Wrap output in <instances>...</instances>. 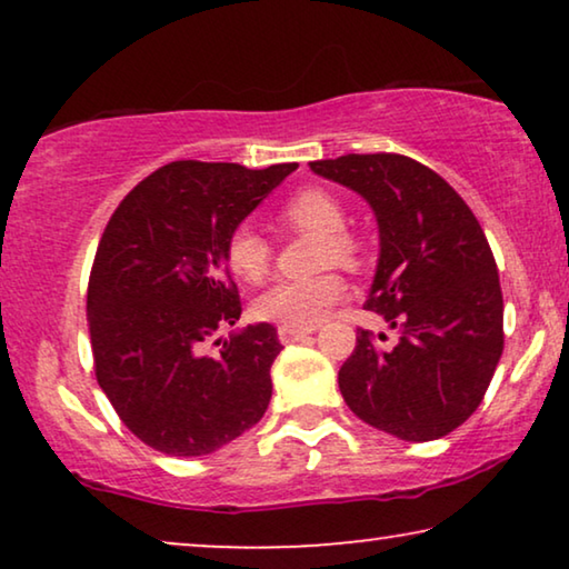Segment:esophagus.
I'll list each match as a JSON object with an SVG mask.
<instances>
[{"label": "esophagus", "mask_w": 569, "mask_h": 569, "mask_svg": "<svg viewBox=\"0 0 569 569\" xmlns=\"http://www.w3.org/2000/svg\"><path fill=\"white\" fill-rule=\"evenodd\" d=\"M277 333H279V341H282V345H292V341H302L308 337V333H313V329H295V326H279Z\"/></svg>", "instance_id": "1"}]
</instances>
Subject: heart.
<instances>
[{
    "label": "heart",
    "mask_w": 569,
    "mask_h": 569,
    "mask_svg": "<svg viewBox=\"0 0 569 569\" xmlns=\"http://www.w3.org/2000/svg\"><path fill=\"white\" fill-rule=\"evenodd\" d=\"M282 220L290 228L318 236L316 267H357L360 263V246L347 232V212L333 193L323 189H306L282 207ZM224 261L228 269L243 282H261L271 263V248L259 232L240 224L224 240ZM347 287L337 271L308 279H284L271 284L267 292L253 302V316L261 321L310 329L329 316V310L345 298Z\"/></svg>",
    "instance_id": "heart-1"
}]
</instances>
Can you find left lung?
Segmentation results:
<instances>
[{
	"mask_svg": "<svg viewBox=\"0 0 569 569\" xmlns=\"http://www.w3.org/2000/svg\"><path fill=\"white\" fill-rule=\"evenodd\" d=\"M368 199L380 259L365 308L399 329L380 349L360 329L339 370L347 407L401 440H438L485 399L505 347L492 248L469 204L422 162L396 152L310 162Z\"/></svg>",
	"mask_w": 569,
	"mask_h": 569,
	"instance_id": "left-lung-1",
	"label": "left lung"
}]
</instances>
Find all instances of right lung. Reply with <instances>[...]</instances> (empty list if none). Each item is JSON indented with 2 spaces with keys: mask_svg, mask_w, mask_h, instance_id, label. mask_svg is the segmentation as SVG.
<instances>
[{
  "mask_svg": "<svg viewBox=\"0 0 569 569\" xmlns=\"http://www.w3.org/2000/svg\"><path fill=\"white\" fill-rule=\"evenodd\" d=\"M295 162H168L108 220L88 284L98 386L144 446L204 456L263 417L279 337L271 323L214 339L240 318L224 261L230 232Z\"/></svg>",
  "mask_w": 569,
  "mask_h": 569,
  "instance_id": "1",
  "label": "right lung"
}]
</instances>
